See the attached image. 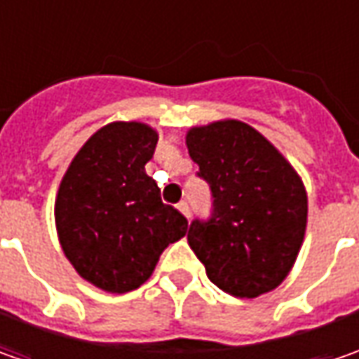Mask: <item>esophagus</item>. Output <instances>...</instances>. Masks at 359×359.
I'll return each mask as SVG.
<instances>
[{
    "label": "esophagus",
    "mask_w": 359,
    "mask_h": 359,
    "mask_svg": "<svg viewBox=\"0 0 359 359\" xmlns=\"http://www.w3.org/2000/svg\"><path fill=\"white\" fill-rule=\"evenodd\" d=\"M177 210H180V212H182V214L186 215L187 219H189V205H187L186 201H182V203L177 205Z\"/></svg>",
    "instance_id": "1"
}]
</instances>
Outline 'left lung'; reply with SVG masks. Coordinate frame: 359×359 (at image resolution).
Here are the masks:
<instances>
[{"mask_svg":"<svg viewBox=\"0 0 359 359\" xmlns=\"http://www.w3.org/2000/svg\"><path fill=\"white\" fill-rule=\"evenodd\" d=\"M186 145L214 196L212 217L187 231L208 278L243 299L276 290L294 268L308 226L299 173L240 119L189 128Z\"/></svg>","mask_w":359,"mask_h":359,"instance_id":"left-lung-1","label":"left lung"}]
</instances>
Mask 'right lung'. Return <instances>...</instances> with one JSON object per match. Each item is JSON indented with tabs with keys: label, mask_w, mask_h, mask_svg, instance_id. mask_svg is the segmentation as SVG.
I'll return each mask as SVG.
<instances>
[{
	"label": "right lung",
	"mask_w": 359,
	"mask_h": 359,
	"mask_svg": "<svg viewBox=\"0 0 359 359\" xmlns=\"http://www.w3.org/2000/svg\"><path fill=\"white\" fill-rule=\"evenodd\" d=\"M158 131L111 121L72 159L55 196V229L77 273L107 294L145 283L163 250L187 233V219L165 205L145 173Z\"/></svg>",
	"instance_id": "right-lung-1"
}]
</instances>
